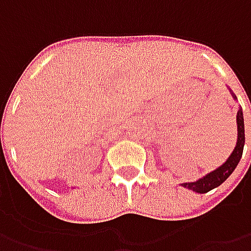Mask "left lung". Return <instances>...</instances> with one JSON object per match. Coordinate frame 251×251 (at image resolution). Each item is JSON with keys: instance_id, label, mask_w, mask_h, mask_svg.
<instances>
[{"instance_id": "obj_1", "label": "left lung", "mask_w": 251, "mask_h": 251, "mask_svg": "<svg viewBox=\"0 0 251 251\" xmlns=\"http://www.w3.org/2000/svg\"><path fill=\"white\" fill-rule=\"evenodd\" d=\"M229 91H230V95L233 96V99L237 100L235 93L232 92L230 88H229ZM236 124V147H235V150L232 151V153L229 155V158H227L219 168H217L215 170H212V172H209L205 176L200 177L198 180H196V181L181 183V184H180L181 187H186L188 188V190H191V191H196V193H200V194H204V193L211 191L212 188L221 186V184L233 173V170L236 169V166L239 165V162H240L242 153H243V147H245V119H243V110H242V107H239V110H237Z\"/></svg>"}]
</instances>
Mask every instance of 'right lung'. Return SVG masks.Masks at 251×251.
Segmentation results:
<instances>
[{
	"mask_svg": "<svg viewBox=\"0 0 251 251\" xmlns=\"http://www.w3.org/2000/svg\"><path fill=\"white\" fill-rule=\"evenodd\" d=\"M71 188H75V187H71Z\"/></svg>",
	"mask_w": 251,
	"mask_h": 251,
	"instance_id": "add662e5",
	"label": "right lung"
}]
</instances>
